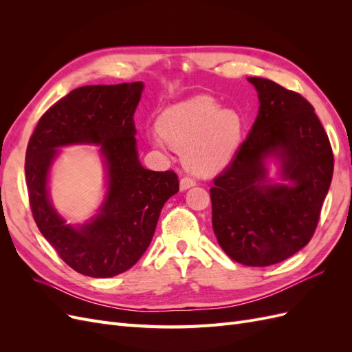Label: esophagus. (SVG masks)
Segmentation results:
<instances>
[{"instance_id": "esophagus-1", "label": "esophagus", "mask_w": 352, "mask_h": 352, "mask_svg": "<svg viewBox=\"0 0 352 352\" xmlns=\"http://www.w3.org/2000/svg\"><path fill=\"white\" fill-rule=\"evenodd\" d=\"M195 184H197L195 179L189 177V176H184L182 179H180V189L185 190V189H188V188H190V186H194Z\"/></svg>"}]
</instances>
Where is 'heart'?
Segmentation results:
<instances>
[{"label":"heart","mask_w":352,"mask_h":352,"mask_svg":"<svg viewBox=\"0 0 352 352\" xmlns=\"http://www.w3.org/2000/svg\"><path fill=\"white\" fill-rule=\"evenodd\" d=\"M160 136L182 153L189 170L211 175L229 164L241 144L242 117L221 109L210 95H198L170 105L157 119ZM157 145L160 140H154Z\"/></svg>","instance_id":"b5f03b06"}]
</instances>
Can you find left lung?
Instances as JSON below:
<instances>
[{
  "label": "left lung",
  "instance_id": "1",
  "mask_svg": "<svg viewBox=\"0 0 352 352\" xmlns=\"http://www.w3.org/2000/svg\"><path fill=\"white\" fill-rule=\"evenodd\" d=\"M258 92L252 129L210 189L212 229L236 263L265 267L313 238L333 175V151L314 107L301 94L248 78ZM276 155L293 185L265 184L263 160Z\"/></svg>",
  "mask_w": 352,
  "mask_h": 352
}]
</instances>
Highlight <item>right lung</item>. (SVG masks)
<instances>
[{"label":"right lung","mask_w":352,"mask_h":352,"mask_svg":"<svg viewBox=\"0 0 352 352\" xmlns=\"http://www.w3.org/2000/svg\"><path fill=\"white\" fill-rule=\"evenodd\" d=\"M142 88L132 82L73 89L41 116L28 144L26 186L36 226L69 267L91 278H111L135 265L164 202L179 190L173 170L153 172L138 160L133 113ZM70 143H100L109 176L102 212L78 230L56 214L46 192L56 148Z\"/></svg>","instance_id":"1"}]
</instances>
